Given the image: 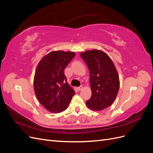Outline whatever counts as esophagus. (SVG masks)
I'll list each match as a JSON object with an SVG mask.
<instances>
[{
  "label": "esophagus",
  "instance_id": "34e87169",
  "mask_svg": "<svg viewBox=\"0 0 153 153\" xmlns=\"http://www.w3.org/2000/svg\"><path fill=\"white\" fill-rule=\"evenodd\" d=\"M76 89H77L78 91H81V90H82V89H83V87H82V86H80V87H77Z\"/></svg>",
  "mask_w": 153,
  "mask_h": 153
}]
</instances>
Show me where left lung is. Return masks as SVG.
<instances>
[{
	"label": "left lung",
	"instance_id": "left-lung-1",
	"mask_svg": "<svg viewBox=\"0 0 153 153\" xmlns=\"http://www.w3.org/2000/svg\"><path fill=\"white\" fill-rule=\"evenodd\" d=\"M90 71L91 98L86 101L87 107L101 111L114 102L120 86L117 71L112 59L99 50H87L80 53Z\"/></svg>",
	"mask_w": 153,
	"mask_h": 153
}]
</instances>
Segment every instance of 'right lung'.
Masks as SVG:
<instances>
[{
    "mask_svg": "<svg viewBox=\"0 0 153 153\" xmlns=\"http://www.w3.org/2000/svg\"><path fill=\"white\" fill-rule=\"evenodd\" d=\"M75 55L73 52L53 51L45 55L37 66L34 78L35 94L41 105L50 112L65 110L75 94L64 73Z\"/></svg>",
    "mask_w": 153,
    "mask_h": 153,
    "instance_id": "add662e5",
    "label": "right lung"
}]
</instances>
